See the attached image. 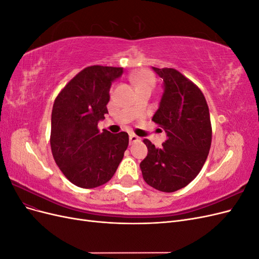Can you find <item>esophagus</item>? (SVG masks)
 <instances>
[{
	"instance_id": "esophagus-1",
	"label": "esophagus",
	"mask_w": 259,
	"mask_h": 259,
	"mask_svg": "<svg viewBox=\"0 0 259 259\" xmlns=\"http://www.w3.org/2000/svg\"><path fill=\"white\" fill-rule=\"evenodd\" d=\"M140 138L138 136H136L135 134H130V144H134L139 142Z\"/></svg>"
}]
</instances>
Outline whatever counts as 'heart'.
Here are the masks:
<instances>
[{
  "mask_svg": "<svg viewBox=\"0 0 259 259\" xmlns=\"http://www.w3.org/2000/svg\"><path fill=\"white\" fill-rule=\"evenodd\" d=\"M132 81L135 84L136 89L138 88H143V86H152L154 85V77L153 75L143 70V71H138L134 75L132 76Z\"/></svg>",
  "mask_w": 259,
  "mask_h": 259,
  "instance_id": "b5f03b06",
  "label": "heart"
}]
</instances>
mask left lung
Masks as SVG:
<instances>
[{
  "label": "left lung",
  "instance_id": "1",
  "mask_svg": "<svg viewBox=\"0 0 259 259\" xmlns=\"http://www.w3.org/2000/svg\"><path fill=\"white\" fill-rule=\"evenodd\" d=\"M152 70L163 80L152 121L165 131L167 139L160 149L145 139L148 154L139 166L149 186L174 192L190 184L206 161L211 143L209 111L201 90L177 70Z\"/></svg>",
  "mask_w": 259,
  "mask_h": 259
}]
</instances>
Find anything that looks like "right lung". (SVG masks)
Wrapping results in <instances>:
<instances>
[{
    "label": "right lung",
    "instance_id": "obj_1",
    "mask_svg": "<svg viewBox=\"0 0 259 259\" xmlns=\"http://www.w3.org/2000/svg\"><path fill=\"white\" fill-rule=\"evenodd\" d=\"M123 68L91 66L70 81L55 99L51 148L54 160L73 185L91 189L112 178L128 146V134L104 130L111 84Z\"/></svg>",
    "mask_w": 259,
    "mask_h": 259
}]
</instances>
